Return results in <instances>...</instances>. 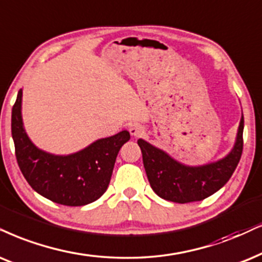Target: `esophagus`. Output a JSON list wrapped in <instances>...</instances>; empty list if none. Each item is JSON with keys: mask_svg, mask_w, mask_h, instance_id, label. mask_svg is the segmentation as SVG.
<instances>
[{"mask_svg": "<svg viewBox=\"0 0 262 262\" xmlns=\"http://www.w3.org/2000/svg\"><path fill=\"white\" fill-rule=\"evenodd\" d=\"M129 133L133 137H140V135L144 133V127L139 123H133L129 127Z\"/></svg>", "mask_w": 262, "mask_h": 262, "instance_id": "1", "label": "esophagus"}]
</instances>
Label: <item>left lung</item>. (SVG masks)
Segmentation results:
<instances>
[{
	"instance_id": "8db88e82",
	"label": "left lung",
	"mask_w": 262,
	"mask_h": 262,
	"mask_svg": "<svg viewBox=\"0 0 262 262\" xmlns=\"http://www.w3.org/2000/svg\"><path fill=\"white\" fill-rule=\"evenodd\" d=\"M243 128L242 115L231 151L220 160L201 165L181 163L165 151L139 139L138 145L141 148L142 162L152 190L163 200L175 203L202 201L219 191L232 177L241 160Z\"/></svg>"
}]
</instances>
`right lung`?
I'll use <instances>...</instances> for the list:
<instances>
[{
  "label": "right lung",
  "mask_w": 262,
  "mask_h": 262,
  "mask_svg": "<svg viewBox=\"0 0 262 262\" xmlns=\"http://www.w3.org/2000/svg\"><path fill=\"white\" fill-rule=\"evenodd\" d=\"M23 89L12 108V138L23 175L30 186L55 203L79 207L100 198L107 190L121 147L130 139L128 130L98 139L70 155H54L36 146L26 133L21 115Z\"/></svg>",
  "instance_id": "right-lung-1"
}]
</instances>
